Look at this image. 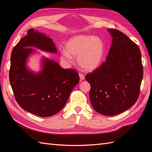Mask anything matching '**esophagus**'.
Masks as SVG:
<instances>
[{
    "mask_svg": "<svg viewBox=\"0 0 152 152\" xmlns=\"http://www.w3.org/2000/svg\"><path fill=\"white\" fill-rule=\"evenodd\" d=\"M79 75L80 80H83L85 79V76H84V74H82V73H80L79 74Z\"/></svg>",
    "mask_w": 152,
    "mask_h": 152,
    "instance_id": "34e87169",
    "label": "esophagus"
}]
</instances>
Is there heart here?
<instances>
[{"mask_svg":"<svg viewBox=\"0 0 152 152\" xmlns=\"http://www.w3.org/2000/svg\"><path fill=\"white\" fill-rule=\"evenodd\" d=\"M66 50H61V59L68 65L73 63V57L77 58L79 66L86 71L97 68L103 58L104 46L98 37L80 35L73 37L66 43Z\"/></svg>","mask_w":152,"mask_h":152,"instance_id":"obj_1","label":"heart"}]
</instances>
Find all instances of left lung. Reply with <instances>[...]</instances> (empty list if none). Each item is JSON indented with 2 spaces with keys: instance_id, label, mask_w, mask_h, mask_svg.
<instances>
[{
  "instance_id": "1",
  "label": "left lung",
  "mask_w": 152,
  "mask_h": 152,
  "mask_svg": "<svg viewBox=\"0 0 152 152\" xmlns=\"http://www.w3.org/2000/svg\"><path fill=\"white\" fill-rule=\"evenodd\" d=\"M108 31L112 40L106 61L86 79L91 85L93 108L103 115L112 116L135 104L143 70L139 47L121 31Z\"/></svg>"
}]
</instances>
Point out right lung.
Segmentation results:
<instances>
[{"mask_svg":"<svg viewBox=\"0 0 152 152\" xmlns=\"http://www.w3.org/2000/svg\"><path fill=\"white\" fill-rule=\"evenodd\" d=\"M13 48L11 57L10 81L18 103L26 111L40 117L58 113L66 103L72 89L79 82L78 73L63 69L58 62L43 57L41 70H30L26 61L35 48L57 53L53 39L31 28Z\"/></svg>","mask_w":152,"mask_h":152,"instance_id":"add662e5","label":"right lung"}]
</instances>
